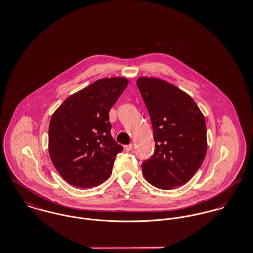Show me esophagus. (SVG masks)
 Wrapping results in <instances>:
<instances>
[{"mask_svg":"<svg viewBox=\"0 0 253 253\" xmlns=\"http://www.w3.org/2000/svg\"><path fill=\"white\" fill-rule=\"evenodd\" d=\"M125 150H126V151H132V150H134V144H129L125 146Z\"/></svg>","mask_w":253,"mask_h":253,"instance_id":"34e87169","label":"esophagus"}]
</instances>
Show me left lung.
<instances>
[{
	"label": "left lung",
	"mask_w": 253,
	"mask_h": 253,
	"mask_svg": "<svg viewBox=\"0 0 253 253\" xmlns=\"http://www.w3.org/2000/svg\"><path fill=\"white\" fill-rule=\"evenodd\" d=\"M137 86L148 109L156 149L142 164L145 179L170 190L190 180L208 150L204 114L193 98L164 80L139 77Z\"/></svg>",
	"instance_id": "1"
}]
</instances>
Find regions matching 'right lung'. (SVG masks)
I'll return each instance as SVG.
<instances>
[{"instance_id": "add662e5", "label": "right lung", "mask_w": 253, "mask_h": 253, "mask_svg": "<svg viewBox=\"0 0 253 253\" xmlns=\"http://www.w3.org/2000/svg\"><path fill=\"white\" fill-rule=\"evenodd\" d=\"M128 84L122 77L104 78L67 97L52 114L48 153L60 176L79 188L107 180L123 151L111 135L109 112Z\"/></svg>"}]
</instances>
